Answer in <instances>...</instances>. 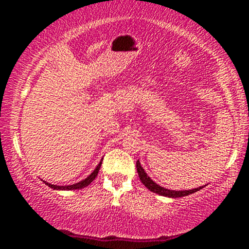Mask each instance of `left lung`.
I'll return each mask as SVG.
<instances>
[{
    "instance_id": "8db88e82",
    "label": "left lung",
    "mask_w": 249,
    "mask_h": 249,
    "mask_svg": "<svg viewBox=\"0 0 249 249\" xmlns=\"http://www.w3.org/2000/svg\"><path fill=\"white\" fill-rule=\"evenodd\" d=\"M136 167H137V172H139V177H140L141 182L143 183V185H144V187H147L148 189L150 190V192L157 193V194L162 195V196L175 197V199H177V197H183V196H187V195L193 194V193H196L197 190L202 189L203 187H206V185H202V187L195 188V189H189V190L166 189V188H164V187H161V185L157 184V183H155L154 180H153L152 178H150L149 176H148L147 173H145L144 169H143V167L141 166L140 160H137Z\"/></svg>"
}]
</instances>
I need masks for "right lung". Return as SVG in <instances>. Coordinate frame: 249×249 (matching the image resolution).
I'll return each instance as SVG.
<instances>
[{"instance_id":"right-lung-1","label":"right lung","mask_w":249,"mask_h":249,"mask_svg":"<svg viewBox=\"0 0 249 249\" xmlns=\"http://www.w3.org/2000/svg\"><path fill=\"white\" fill-rule=\"evenodd\" d=\"M101 164H102V160H101V161H100V164L97 165L96 169H95L94 171L90 173V175L88 176V177L85 178V179L80 180V182H78V183H74V184H71V185H55V184H50V183L46 182V180H43V182L46 183L48 187H50V188H52V189H55V190H74V189H82V188H84V187H87V185H89L90 183H91L92 180H94L95 178H96L97 173H99L100 167H101Z\"/></svg>"}]
</instances>
